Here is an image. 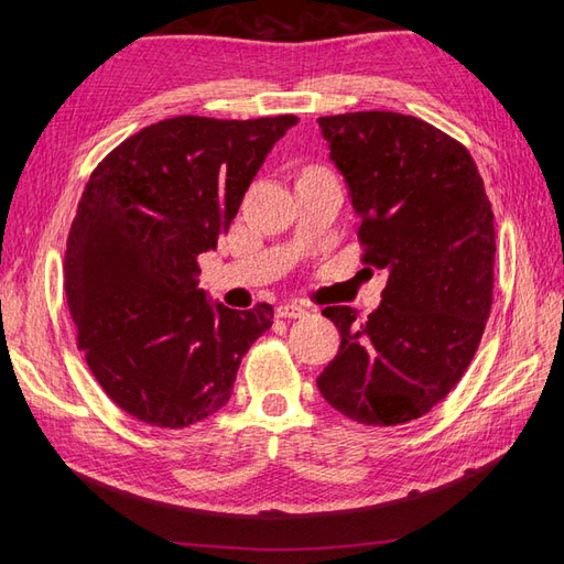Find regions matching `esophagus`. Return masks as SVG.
Segmentation results:
<instances>
[{
  "label": "esophagus",
  "mask_w": 564,
  "mask_h": 564,
  "mask_svg": "<svg viewBox=\"0 0 564 564\" xmlns=\"http://www.w3.org/2000/svg\"><path fill=\"white\" fill-rule=\"evenodd\" d=\"M275 315L289 317V319H297V317L305 315V307L297 305V303H283V305L275 307Z\"/></svg>",
  "instance_id": "esophagus-1"
}]
</instances>
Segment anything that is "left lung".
I'll use <instances>...</instances> for the list:
<instances>
[{
  "label": "left lung",
  "mask_w": 564,
  "mask_h": 564,
  "mask_svg": "<svg viewBox=\"0 0 564 564\" xmlns=\"http://www.w3.org/2000/svg\"><path fill=\"white\" fill-rule=\"evenodd\" d=\"M366 247L388 269L380 305L358 322L325 307L341 334L317 388L368 426L424 416L455 388L492 310L495 213L477 164L422 118L358 111L317 118Z\"/></svg>",
  "instance_id": "left-lung-1"
}]
</instances>
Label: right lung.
I'll return each instance as SVG.
<instances>
[{"label": "right lung", "mask_w": 564, "mask_h": 564, "mask_svg": "<svg viewBox=\"0 0 564 564\" xmlns=\"http://www.w3.org/2000/svg\"><path fill=\"white\" fill-rule=\"evenodd\" d=\"M295 116H176L123 140L91 172L65 251L77 346L104 392L160 429L227 404L273 307L230 310L198 289L251 178Z\"/></svg>", "instance_id": "add662e5"}]
</instances>
